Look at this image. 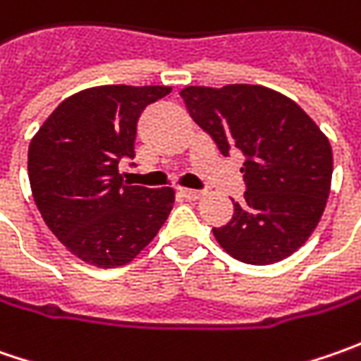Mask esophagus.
I'll use <instances>...</instances> for the list:
<instances>
[{
    "mask_svg": "<svg viewBox=\"0 0 361 361\" xmlns=\"http://www.w3.org/2000/svg\"><path fill=\"white\" fill-rule=\"evenodd\" d=\"M180 195H183L187 201H197V199H201L202 197L201 190H195V188H183V190H180Z\"/></svg>",
    "mask_w": 361,
    "mask_h": 361,
    "instance_id": "esophagus-1",
    "label": "esophagus"
}]
</instances>
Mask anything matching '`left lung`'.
Instances as JSON below:
<instances>
[{"label": "left lung", "instance_id": "1", "mask_svg": "<svg viewBox=\"0 0 361 361\" xmlns=\"http://www.w3.org/2000/svg\"><path fill=\"white\" fill-rule=\"evenodd\" d=\"M180 98L225 157L233 148L245 154V201L233 202V219L213 229L219 245L251 265L295 253L329 197L334 154L326 134L301 106L265 86H187Z\"/></svg>", "mask_w": 361, "mask_h": 361}]
</instances>
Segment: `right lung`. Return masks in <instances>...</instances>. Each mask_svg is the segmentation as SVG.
Returning a JSON list of instances; mask_svg holds the SVG:
<instances>
[{
	"instance_id": "obj_1",
	"label": "right lung",
	"mask_w": 361,
	"mask_h": 361,
	"mask_svg": "<svg viewBox=\"0 0 361 361\" xmlns=\"http://www.w3.org/2000/svg\"><path fill=\"white\" fill-rule=\"evenodd\" d=\"M171 86H96L66 98L27 150L35 207L78 259L112 269L130 263L171 215L174 190L122 180L134 159L136 122Z\"/></svg>"
}]
</instances>
